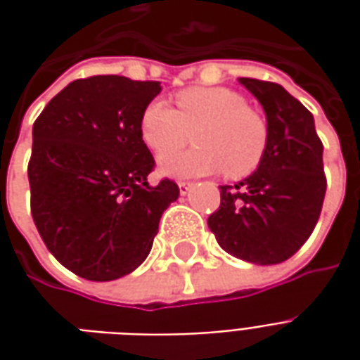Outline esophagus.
I'll return each mask as SVG.
<instances>
[{
  "mask_svg": "<svg viewBox=\"0 0 360 360\" xmlns=\"http://www.w3.org/2000/svg\"><path fill=\"white\" fill-rule=\"evenodd\" d=\"M191 188H193V183H187V181H179V193H181V195H187Z\"/></svg>",
  "mask_w": 360,
  "mask_h": 360,
  "instance_id": "34e87169",
  "label": "esophagus"
}]
</instances>
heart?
<instances>
[{
	"instance_id": "1",
	"label": "heart",
	"mask_w": 360,
	"mask_h": 360,
	"mask_svg": "<svg viewBox=\"0 0 360 360\" xmlns=\"http://www.w3.org/2000/svg\"><path fill=\"white\" fill-rule=\"evenodd\" d=\"M175 103L177 110L164 100L144 108L142 141L158 156L184 146L191 134L199 146L160 158V172L195 177L224 169L229 179L257 172L268 148V123L245 96L224 86H195L177 92Z\"/></svg>"
}]
</instances>
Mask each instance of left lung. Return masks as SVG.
Here are the masks:
<instances>
[{
    "instance_id": "left-lung-1",
    "label": "left lung",
    "mask_w": 360,
    "mask_h": 360,
    "mask_svg": "<svg viewBox=\"0 0 360 360\" xmlns=\"http://www.w3.org/2000/svg\"><path fill=\"white\" fill-rule=\"evenodd\" d=\"M266 113L262 164L235 187H219L221 202L208 218L219 247L252 264L291 258L316 226L326 195L324 146L314 117L281 84L239 79Z\"/></svg>"
}]
</instances>
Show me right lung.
<instances>
[{
  "mask_svg": "<svg viewBox=\"0 0 360 360\" xmlns=\"http://www.w3.org/2000/svg\"><path fill=\"white\" fill-rule=\"evenodd\" d=\"M160 82L96 75L67 84L32 127L30 212L46 247L67 270L111 281L146 260L179 187L148 185L154 158L141 134Z\"/></svg>",
  "mask_w": 360,
  "mask_h": 360,
  "instance_id": "obj_1",
  "label": "right lung"
}]
</instances>
